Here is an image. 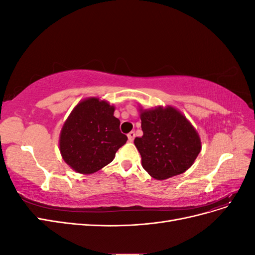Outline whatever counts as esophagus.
Instances as JSON below:
<instances>
[{
    "instance_id": "esophagus-1",
    "label": "esophagus",
    "mask_w": 255,
    "mask_h": 255,
    "mask_svg": "<svg viewBox=\"0 0 255 255\" xmlns=\"http://www.w3.org/2000/svg\"><path fill=\"white\" fill-rule=\"evenodd\" d=\"M128 141L132 142L134 140V138H135V132H133V130H132V132H129L128 134Z\"/></svg>"
}]
</instances>
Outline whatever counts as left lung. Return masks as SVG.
Instances as JSON below:
<instances>
[{
  "mask_svg": "<svg viewBox=\"0 0 255 255\" xmlns=\"http://www.w3.org/2000/svg\"><path fill=\"white\" fill-rule=\"evenodd\" d=\"M140 119L143 135L134 143L146 172L165 180L191 167L201 151V140L185 116L171 106H159L141 111Z\"/></svg>",
  "mask_w": 255,
  "mask_h": 255,
  "instance_id": "1",
  "label": "left lung"
}]
</instances>
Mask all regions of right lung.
<instances>
[{"mask_svg": "<svg viewBox=\"0 0 255 255\" xmlns=\"http://www.w3.org/2000/svg\"><path fill=\"white\" fill-rule=\"evenodd\" d=\"M115 107L90 98L80 102L61 128L59 149L64 160L83 174L97 172L109 165L128 140L120 132Z\"/></svg>", "mask_w": 255, "mask_h": 255, "instance_id": "1", "label": "right lung"}]
</instances>
